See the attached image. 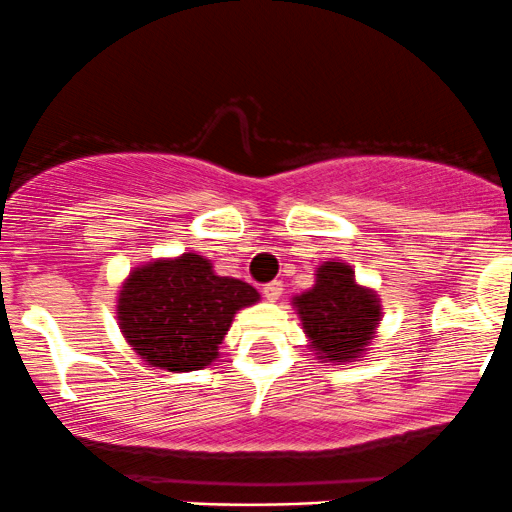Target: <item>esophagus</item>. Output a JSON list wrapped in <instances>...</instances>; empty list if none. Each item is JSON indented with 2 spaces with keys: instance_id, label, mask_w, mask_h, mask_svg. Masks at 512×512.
I'll use <instances>...</instances> for the list:
<instances>
[{
  "instance_id": "esophagus-1",
  "label": "esophagus",
  "mask_w": 512,
  "mask_h": 512,
  "mask_svg": "<svg viewBox=\"0 0 512 512\" xmlns=\"http://www.w3.org/2000/svg\"><path fill=\"white\" fill-rule=\"evenodd\" d=\"M263 295H266L268 300H278V297L283 295V283H280V280L266 283V285H263Z\"/></svg>"
}]
</instances>
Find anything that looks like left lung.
I'll return each instance as SVG.
<instances>
[{"label": "left lung", "mask_w": 512, "mask_h": 512, "mask_svg": "<svg viewBox=\"0 0 512 512\" xmlns=\"http://www.w3.org/2000/svg\"><path fill=\"white\" fill-rule=\"evenodd\" d=\"M295 307L319 358L338 363L358 358L380 321L377 297L355 285L346 263L329 261L321 266L317 285L295 297Z\"/></svg>", "instance_id": "1"}]
</instances>
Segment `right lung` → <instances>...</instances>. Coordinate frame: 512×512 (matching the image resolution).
Wrapping results in <instances>:
<instances>
[{
    "mask_svg": "<svg viewBox=\"0 0 512 512\" xmlns=\"http://www.w3.org/2000/svg\"><path fill=\"white\" fill-rule=\"evenodd\" d=\"M258 292L237 278H220L198 254L137 268L118 297L125 338L149 365L188 372L210 365L234 312Z\"/></svg>",
    "mask_w": 512,
    "mask_h": 512,
    "instance_id": "obj_1",
    "label": "right lung"
}]
</instances>
